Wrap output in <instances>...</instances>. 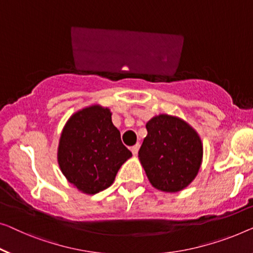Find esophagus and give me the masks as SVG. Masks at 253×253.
Returning a JSON list of instances; mask_svg holds the SVG:
<instances>
[{
    "instance_id": "1",
    "label": "esophagus",
    "mask_w": 253,
    "mask_h": 253,
    "mask_svg": "<svg viewBox=\"0 0 253 253\" xmlns=\"http://www.w3.org/2000/svg\"><path fill=\"white\" fill-rule=\"evenodd\" d=\"M138 149H139V144L137 143V144H135L134 146H131V148H130L131 153H133L134 156H136L137 152H138Z\"/></svg>"
}]
</instances>
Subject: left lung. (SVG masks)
<instances>
[{
  "mask_svg": "<svg viewBox=\"0 0 253 253\" xmlns=\"http://www.w3.org/2000/svg\"><path fill=\"white\" fill-rule=\"evenodd\" d=\"M146 130L138 158L150 183L164 192L182 191L199 172L201 138L187 123L169 115L153 117L146 123Z\"/></svg>",
  "mask_w": 253,
  "mask_h": 253,
  "instance_id": "8db88e82",
  "label": "left lung"
}]
</instances>
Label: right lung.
I'll return each mask as SVG.
<instances>
[{
  "label": "right lung",
  "instance_id": "add662e5",
  "mask_svg": "<svg viewBox=\"0 0 253 253\" xmlns=\"http://www.w3.org/2000/svg\"><path fill=\"white\" fill-rule=\"evenodd\" d=\"M130 157L108 108L90 105L82 109L63 127L58 163L68 182L83 193L95 194L108 188Z\"/></svg>",
  "mask_w": 253,
  "mask_h": 253
}]
</instances>
